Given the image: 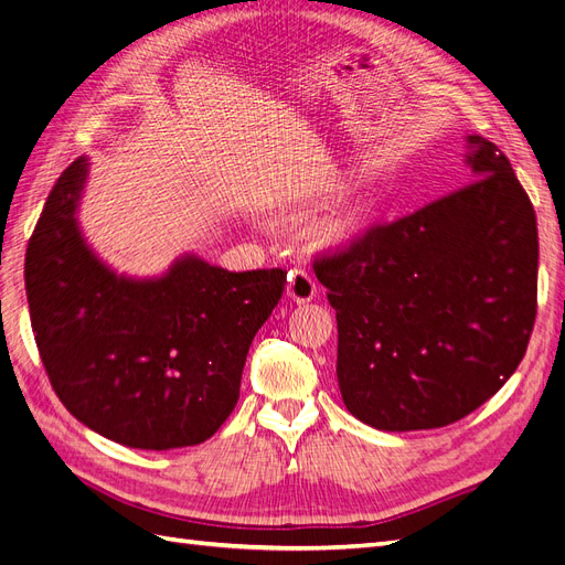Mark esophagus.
Segmentation results:
<instances>
[{
	"instance_id": "obj_1",
	"label": "esophagus",
	"mask_w": 565,
	"mask_h": 565,
	"mask_svg": "<svg viewBox=\"0 0 565 565\" xmlns=\"http://www.w3.org/2000/svg\"><path fill=\"white\" fill-rule=\"evenodd\" d=\"M316 280L309 276V273L295 268L289 270V278H287V295L289 299H295L297 303H306L316 297Z\"/></svg>"
}]
</instances>
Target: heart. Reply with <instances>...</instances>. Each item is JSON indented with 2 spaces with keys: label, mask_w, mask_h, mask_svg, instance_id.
I'll use <instances>...</instances> for the list:
<instances>
[{
  "label": "heart",
  "mask_w": 565,
  "mask_h": 565,
  "mask_svg": "<svg viewBox=\"0 0 565 565\" xmlns=\"http://www.w3.org/2000/svg\"><path fill=\"white\" fill-rule=\"evenodd\" d=\"M358 221H361V207H344L341 212L320 221V226L316 228L318 241L324 245L344 243L355 233Z\"/></svg>",
  "instance_id": "obj_1"
}]
</instances>
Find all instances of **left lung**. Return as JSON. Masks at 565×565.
Wrapping results in <instances>:
<instances>
[{"label":"left lung","mask_w":565,"mask_h":565,"mask_svg":"<svg viewBox=\"0 0 565 565\" xmlns=\"http://www.w3.org/2000/svg\"><path fill=\"white\" fill-rule=\"evenodd\" d=\"M473 183L313 264L337 311V380L380 431L467 417L523 361L537 311V218L504 152L467 136Z\"/></svg>","instance_id":"1"}]
</instances>
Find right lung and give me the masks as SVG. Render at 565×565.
Masks as SVG:
<instances>
[{
  "mask_svg": "<svg viewBox=\"0 0 565 565\" xmlns=\"http://www.w3.org/2000/svg\"><path fill=\"white\" fill-rule=\"evenodd\" d=\"M89 164L82 156L61 174L25 252L32 332L51 386L67 413L119 446H198L241 398L252 339L287 273H231L198 254L152 278L117 273L79 226Z\"/></svg>",
  "mask_w": 565,
  "mask_h": 565,
  "instance_id": "obj_1",
  "label": "right lung"
}]
</instances>
